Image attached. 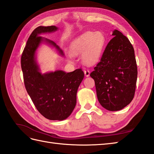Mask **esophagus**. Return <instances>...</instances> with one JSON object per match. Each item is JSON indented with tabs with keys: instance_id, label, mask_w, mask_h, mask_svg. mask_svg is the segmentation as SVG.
<instances>
[{
	"instance_id": "34e87169",
	"label": "esophagus",
	"mask_w": 154,
	"mask_h": 154,
	"mask_svg": "<svg viewBox=\"0 0 154 154\" xmlns=\"http://www.w3.org/2000/svg\"><path fill=\"white\" fill-rule=\"evenodd\" d=\"M84 73L86 77H89L90 75V71H89V69H85L84 70Z\"/></svg>"
}]
</instances>
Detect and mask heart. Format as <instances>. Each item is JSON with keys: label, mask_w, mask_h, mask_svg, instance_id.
Instances as JSON below:
<instances>
[{"label": "heart", "mask_w": 154, "mask_h": 154, "mask_svg": "<svg viewBox=\"0 0 154 154\" xmlns=\"http://www.w3.org/2000/svg\"><path fill=\"white\" fill-rule=\"evenodd\" d=\"M106 44V38L101 32H87L71 44V52L75 55L83 54L82 60L86 64H93L99 60Z\"/></svg>", "instance_id": "obj_1"}]
</instances>
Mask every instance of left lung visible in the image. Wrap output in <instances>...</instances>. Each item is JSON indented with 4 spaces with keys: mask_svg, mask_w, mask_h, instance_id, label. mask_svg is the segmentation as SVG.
Returning <instances> with one entry per match:
<instances>
[{
    "mask_svg": "<svg viewBox=\"0 0 154 154\" xmlns=\"http://www.w3.org/2000/svg\"><path fill=\"white\" fill-rule=\"evenodd\" d=\"M112 32L113 38L90 76L95 83L101 106L108 110L117 111L132 100L138 70L134 50L129 40L119 30Z\"/></svg>",
    "mask_w": 154,
    "mask_h": 154,
    "instance_id": "1",
    "label": "left lung"
}]
</instances>
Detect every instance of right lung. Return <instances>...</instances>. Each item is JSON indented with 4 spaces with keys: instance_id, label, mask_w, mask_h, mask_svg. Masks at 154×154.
Segmentation results:
<instances>
[{
    "instance_id": "add662e5",
    "label": "right lung",
    "mask_w": 154,
    "mask_h": 154,
    "mask_svg": "<svg viewBox=\"0 0 154 154\" xmlns=\"http://www.w3.org/2000/svg\"><path fill=\"white\" fill-rule=\"evenodd\" d=\"M58 30L55 26H39L32 32L21 57V67L26 89L37 110L42 116L51 120H63L71 115L77 102V93L84 78L81 69L66 73L62 70L42 73L36 61V51L45 43L55 48L60 55V48L41 34Z\"/></svg>"
}]
</instances>
